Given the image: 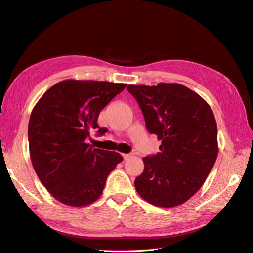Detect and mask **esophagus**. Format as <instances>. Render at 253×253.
<instances>
[{
  "instance_id": "obj_1",
  "label": "esophagus",
  "mask_w": 253,
  "mask_h": 253,
  "mask_svg": "<svg viewBox=\"0 0 253 253\" xmlns=\"http://www.w3.org/2000/svg\"><path fill=\"white\" fill-rule=\"evenodd\" d=\"M130 157H131V154H123V158H124L125 160L129 159Z\"/></svg>"
}]
</instances>
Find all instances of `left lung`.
I'll return each mask as SVG.
<instances>
[{
    "mask_svg": "<svg viewBox=\"0 0 253 253\" xmlns=\"http://www.w3.org/2000/svg\"><path fill=\"white\" fill-rule=\"evenodd\" d=\"M147 130L161 141L160 153L144 157V171L134 180L146 202L159 207L185 203L211 171L218 156L217 123L202 97L178 83L133 85Z\"/></svg>",
    "mask_w": 253,
    "mask_h": 253,
    "instance_id": "obj_1",
    "label": "left lung"
}]
</instances>
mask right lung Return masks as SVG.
<instances>
[{
	"label": "right lung",
	"instance_id": "add662e5",
	"mask_svg": "<svg viewBox=\"0 0 253 253\" xmlns=\"http://www.w3.org/2000/svg\"><path fill=\"white\" fill-rule=\"evenodd\" d=\"M126 83L67 79L51 86L32 110L30 158L42 184L61 203L81 207L98 199L110 172L123 160L116 152L87 143L99 112Z\"/></svg>",
	"mask_w": 253,
	"mask_h": 253
}]
</instances>
